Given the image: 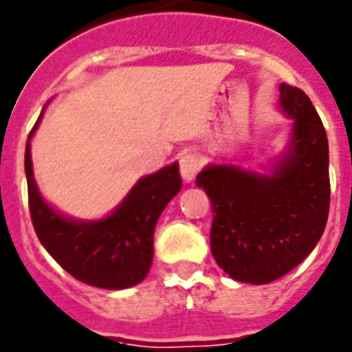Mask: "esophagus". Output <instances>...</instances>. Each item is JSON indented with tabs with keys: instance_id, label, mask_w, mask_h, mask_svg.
<instances>
[{
	"instance_id": "esophagus-1",
	"label": "esophagus",
	"mask_w": 352,
	"mask_h": 352,
	"mask_svg": "<svg viewBox=\"0 0 352 352\" xmlns=\"http://www.w3.org/2000/svg\"><path fill=\"white\" fill-rule=\"evenodd\" d=\"M201 168V162L197 155L192 151H182L179 155V171H181V177L186 182L194 181L195 175H197V171Z\"/></svg>"
}]
</instances>
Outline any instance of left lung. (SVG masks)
Segmentation results:
<instances>
[{
  "mask_svg": "<svg viewBox=\"0 0 352 352\" xmlns=\"http://www.w3.org/2000/svg\"><path fill=\"white\" fill-rule=\"evenodd\" d=\"M280 104L294 118V138L273 175L208 166L195 179L212 203V254L240 283L267 284L292 272L312 253L329 218L323 122L301 88L283 82Z\"/></svg>",
  "mask_w": 352,
  "mask_h": 352,
  "instance_id": "8db88e82",
  "label": "left lung"
}]
</instances>
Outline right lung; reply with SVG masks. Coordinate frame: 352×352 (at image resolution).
Segmentation results:
<instances>
[{
	"mask_svg": "<svg viewBox=\"0 0 352 352\" xmlns=\"http://www.w3.org/2000/svg\"><path fill=\"white\" fill-rule=\"evenodd\" d=\"M25 175L34 232L45 251L72 277L107 289L129 288L146 278L153 262L157 219L181 190L179 164L166 166L144 177L112 216L94 223L69 221L45 205L33 179L29 142L25 146Z\"/></svg>",
	"mask_w": 352,
	"mask_h": 352,
	"instance_id": "1",
	"label": "right lung"
}]
</instances>
